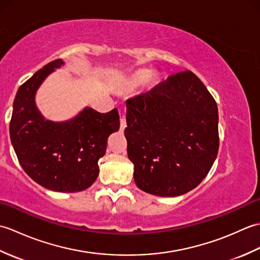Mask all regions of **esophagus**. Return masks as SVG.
<instances>
[{
    "label": "esophagus",
    "instance_id": "1",
    "mask_svg": "<svg viewBox=\"0 0 260 260\" xmlns=\"http://www.w3.org/2000/svg\"><path fill=\"white\" fill-rule=\"evenodd\" d=\"M126 126H127V124H126L125 116L121 115V116H120V131H124V129L126 128Z\"/></svg>",
    "mask_w": 260,
    "mask_h": 260
}]
</instances>
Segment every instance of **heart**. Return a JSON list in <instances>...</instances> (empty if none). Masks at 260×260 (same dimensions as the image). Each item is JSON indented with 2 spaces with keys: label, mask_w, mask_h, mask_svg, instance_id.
<instances>
[{
  "label": "heart",
  "mask_w": 260,
  "mask_h": 260,
  "mask_svg": "<svg viewBox=\"0 0 260 260\" xmlns=\"http://www.w3.org/2000/svg\"><path fill=\"white\" fill-rule=\"evenodd\" d=\"M146 77H147V74L144 73V71H141V73H139L135 76V80L136 81H143L146 78Z\"/></svg>",
  "instance_id": "heart-1"
}]
</instances>
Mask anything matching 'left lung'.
Returning a JSON list of instances; mask_svg holds the SVG:
<instances>
[{"label": "left lung", "mask_w": 260, "mask_h": 260, "mask_svg": "<svg viewBox=\"0 0 260 260\" xmlns=\"http://www.w3.org/2000/svg\"><path fill=\"white\" fill-rule=\"evenodd\" d=\"M127 154L142 191L178 197L194 189L219 150L217 103L190 70L126 102Z\"/></svg>", "instance_id": "8db88e82"}]
</instances>
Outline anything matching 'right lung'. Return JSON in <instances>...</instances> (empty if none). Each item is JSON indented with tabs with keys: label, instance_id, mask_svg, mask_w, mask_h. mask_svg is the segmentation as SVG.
<instances>
[{
	"label": "right lung",
	"instance_id": "right-lung-1",
	"mask_svg": "<svg viewBox=\"0 0 260 260\" xmlns=\"http://www.w3.org/2000/svg\"><path fill=\"white\" fill-rule=\"evenodd\" d=\"M61 59L49 62L21 85L13 103L10 139L24 172L38 184L57 192H79L99 174L98 159L106 153L109 135L119 129L117 109L106 114L85 107L66 121L46 119L36 92Z\"/></svg>",
	"mask_w": 260,
	"mask_h": 260
}]
</instances>
